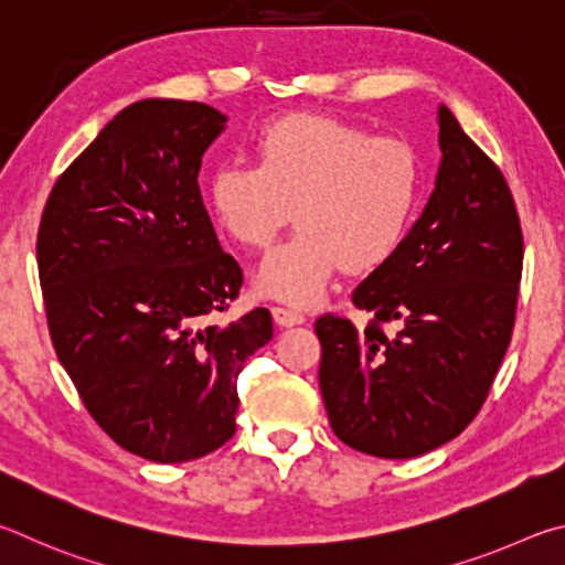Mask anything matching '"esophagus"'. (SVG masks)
<instances>
[{"instance_id":"1","label":"esophagus","mask_w":565,"mask_h":565,"mask_svg":"<svg viewBox=\"0 0 565 565\" xmlns=\"http://www.w3.org/2000/svg\"><path fill=\"white\" fill-rule=\"evenodd\" d=\"M270 312H273V320L280 324V328H292V324L305 322V315L300 310L282 308V305H275V308H270Z\"/></svg>"}]
</instances>
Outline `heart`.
I'll list each match as a JSON object with an SVG mask.
<instances>
[{
	"label": "heart",
	"mask_w": 565,
	"mask_h": 565,
	"mask_svg": "<svg viewBox=\"0 0 565 565\" xmlns=\"http://www.w3.org/2000/svg\"><path fill=\"white\" fill-rule=\"evenodd\" d=\"M255 166L221 163L205 185L215 223L241 247L260 250L290 223L257 273L267 298L315 302L342 267L387 265L419 213L424 166L414 143L318 114H288L253 136Z\"/></svg>",
	"instance_id": "heart-1"
}]
</instances>
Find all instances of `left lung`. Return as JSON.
<instances>
[{
	"mask_svg": "<svg viewBox=\"0 0 565 565\" xmlns=\"http://www.w3.org/2000/svg\"><path fill=\"white\" fill-rule=\"evenodd\" d=\"M439 146L422 217L352 292L354 308L372 315L367 328L332 312L315 322L332 431L380 459L459 437L487 402L516 322L523 233L511 188L447 106Z\"/></svg>",
	"mask_w": 565,
	"mask_h": 565,
	"instance_id": "1",
	"label": "left lung"
}]
</instances>
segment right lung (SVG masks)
I'll use <instances>...</instances> for the list:
<instances>
[{"label": "right lung", "instance_id": "1", "mask_svg": "<svg viewBox=\"0 0 565 565\" xmlns=\"http://www.w3.org/2000/svg\"><path fill=\"white\" fill-rule=\"evenodd\" d=\"M213 106H126L58 175L36 235L49 334L84 407L118 447L191 461L235 434L237 374L273 338L265 308L213 322L243 270L203 205Z\"/></svg>", "mask_w": 565, "mask_h": 565}]
</instances>
